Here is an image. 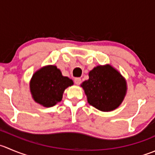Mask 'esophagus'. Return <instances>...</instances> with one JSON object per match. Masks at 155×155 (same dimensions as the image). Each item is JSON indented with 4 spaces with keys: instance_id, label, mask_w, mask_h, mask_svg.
Masks as SVG:
<instances>
[{
    "instance_id": "1",
    "label": "esophagus",
    "mask_w": 155,
    "mask_h": 155,
    "mask_svg": "<svg viewBox=\"0 0 155 155\" xmlns=\"http://www.w3.org/2000/svg\"><path fill=\"white\" fill-rule=\"evenodd\" d=\"M81 82H82V79H81L80 78H76V79H74V82L76 85H79V84L81 83Z\"/></svg>"
}]
</instances>
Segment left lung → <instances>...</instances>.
Masks as SVG:
<instances>
[{"label": "left lung", "instance_id": "8db88e82", "mask_svg": "<svg viewBox=\"0 0 155 155\" xmlns=\"http://www.w3.org/2000/svg\"><path fill=\"white\" fill-rule=\"evenodd\" d=\"M89 79L81 86L88 104L104 112L117 108L127 94V82L122 75L109 64L97 66L88 73Z\"/></svg>", "mask_w": 155, "mask_h": 155}]
</instances>
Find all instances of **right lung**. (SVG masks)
I'll return each instance as SVG.
<instances>
[{"label": "right lung", "mask_w": 155, "mask_h": 155, "mask_svg": "<svg viewBox=\"0 0 155 155\" xmlns=\"http://www.w3.org/2000/svg\"><path fill=\"white\" fill-rule=\"evenodd\" d=\"M72 85V79L63 76L56 66L49 65L33 74L29 85L35 101L45 107H50L62 100L64 90Z\"/></svg>", "instance_id": "1"}]
</instances>
